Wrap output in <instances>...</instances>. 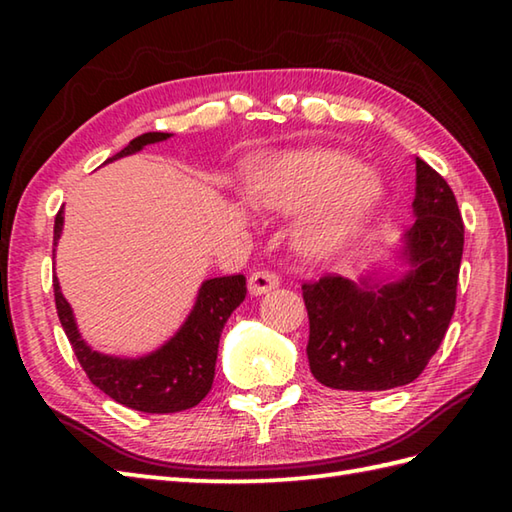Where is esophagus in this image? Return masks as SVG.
Segmentation results:
<instances>
[{
    "instance_id": "34e87169",
    "label": "esophagus",
    "mask_w": 512,
    "mask_h": 512,
    "mask_svg": "<svg viewBox=\"0 0 512 512\" xmlns=\"http://www.w3.org/2000/svg\"><path fill=\"white\" fill-rule=\"evenodd\" d=\"M277 286L279 277L275 273H268V270H257V273H253L248 279V292L253 297H262L268 290H275Z\"/></svg>"
}]
</instances>
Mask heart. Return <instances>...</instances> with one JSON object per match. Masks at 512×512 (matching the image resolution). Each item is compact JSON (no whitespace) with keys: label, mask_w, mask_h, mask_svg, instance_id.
<instances>
[{"label":"heart","mask_w":512,"mask_h":512,"mask_svg":"<svg viewBox=\"0 0 512 512\" xmlns=\"http://www.w3.org/2000/svg\"><path fill=\"white\" fill-rule=\"evenodd\" d=\"M248 200L266 213H299L292 246L306 262L325 266L352 257L365 242L385 206L387 184L343 151L279 149L259 158Z\"/></svg>","instance_id":"1"}]
</instances>
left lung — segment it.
Masks as SVG:
<instances>
[{
    "label": "left lung",
    "instance_id": "obj_1",
    "mask_svg": "<svg viewBox=\"0 0 512 512\" xmlns=\"http://www.w3.org/2000/svg\"><path fill=\"white\" fill-rule=\"evenodd\" d=\"M411 213L416 220L385 264L356 281L323 277L301 286L310 372L321 385L394 389L416 380L438 352L455 310L464 224L447 180L420 158Z\"/></svg>",
    "mask_w": 512,
    "mask_h": 512
}]
</instances>
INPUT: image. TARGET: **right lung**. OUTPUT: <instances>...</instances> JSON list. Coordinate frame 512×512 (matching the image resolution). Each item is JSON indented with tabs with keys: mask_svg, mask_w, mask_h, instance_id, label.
Returning a JSON list of instances; mask_svg holds the SVG:
<instances>
[{
	"mask_svg": "<svg viewBox=\"0 0 512 512\" xmlns=\"http://www.w3.org/2000/svg\"><path fill=\"white\" fill-rule=\"evenodd\" d=\"M171 136L173 134L165 132L140 134L129 140V145L116 156L107 158L105 165L138 154L147 145L162 143ZM61 231L63 206L54 217V248L59 244ZM52 286L59 321L92 385L121 405L145 413H176L191 409L209 394L224 323L246 297L244 275L206 279L202 281L187 319L169 341L143 356H114L92 350V345H88L79 332L72 306L63 297L57 275L52 279Z\"/></svg>",
	"mask_w": 512,
	"mask_h": 512,
	"instance_id": "obj_1",
	"label": "right lung"
}]
</instances>
